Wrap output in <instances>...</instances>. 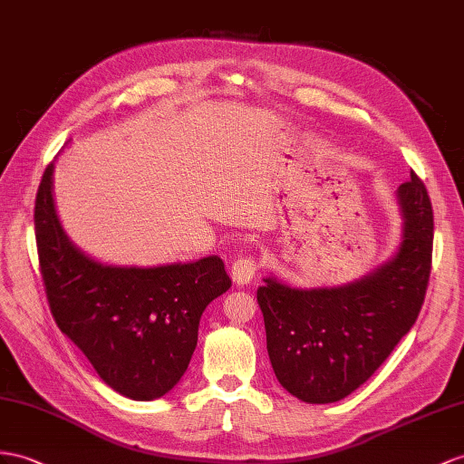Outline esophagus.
Masks as SVG:
<instances>
[{"mask_svg":"<svg viewBox=\"0 0 464 464\" xmlns=\"http://www.w3.org/2000/svg\"><path fill=\"white\" fill-rule=\"evenodd\" d=\"M256 270H258V265L255 263V260L251 256L248 258L245 256V258L235 260L231 266V276L237 284H239V286H245V284H248L255 278Z\"/></svg>","mask_w":464,"mask_h":464,"instance_id":"34e87169","label":"esophagus"}]
</instances>
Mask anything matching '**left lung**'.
Returning <instances> with one entry per match:
<instances>
[{"instance_id": "8db88e82", "label": "left lung", "mask_w": 464, "mask_h": 464, "mask_svg": "<svg viewBox=\"0 0 464 464\" xmlns=\"http://www.w3.org/2000/svg\"><path fill=\"white\" fill-rule=\"evenodd\" d=\"M396 198L401 235L384 265L339 286L298 288L266 276L256 290L275 374L305 403L347 398L420 315L431 272L433 209L413 172Z\"/></svg>"}]
</instances>
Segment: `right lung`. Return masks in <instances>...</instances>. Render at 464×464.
I'll list each match as a JSON object with an SVG mask.
<instances>
[{
    "instance_id": "obj_1",
    "label": "right lung",
    "mask_w": 464,
    "mask_h": 464,
    "mask_svg": "<svg viewBox=\"0 0 464 464\" xmlns=\"http://www.w3.org/2000/svg\"><path fill=\"white\" fill-rule=\"evenodd\" d=\"M54 162L34 199V237L56 325L119 394L150 401L180 382L198 345L201 314L231 288L218 255L157 266L108 265L63 229Z\"/></svg>"
}]
</instances>
